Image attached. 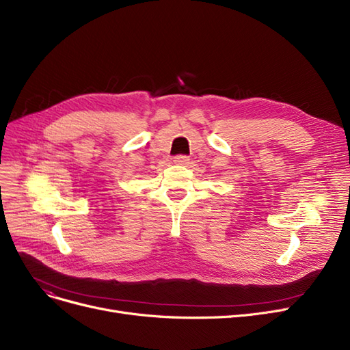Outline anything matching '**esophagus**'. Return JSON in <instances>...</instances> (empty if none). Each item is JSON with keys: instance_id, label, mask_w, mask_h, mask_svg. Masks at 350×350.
Instances as JSON below:
<instances>
[{"instance_id": "obj_1", "label": "esophagus", "mask_w": 350, "mask_h": 350, "mask_svg": "<svg viewBox=\"0 0 350 350\" xmlns=\"http://www.w3.org/2000/svg\"><path fill=\"white\" fill-rule=\"evenodd\" d=\"M173 161H174V164L183 165V164H186L189 161V157H186V155H176Z\"/></svg>"}]
</instances>
